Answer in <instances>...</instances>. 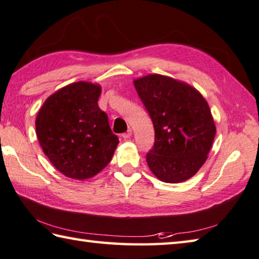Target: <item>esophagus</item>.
<instances>
[{"mask_svg":"<svg viewBox=\"0 0 259 259\" xmlns=\"http://www.w3.org/2000/svg\"><path fill=\"white\" fill-rule=\"evenodd\" d=\"M121 136H123V139H130L131 136H132V130H128L127 132H126V133H124V134H121Z\"/></svg>","mask_w":259,"mask_h":259,"instance_id":"34e87169","label":"esophagus"}]
</instances>
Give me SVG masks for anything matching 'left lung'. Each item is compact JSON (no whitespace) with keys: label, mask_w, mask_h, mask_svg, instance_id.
I'll list each match as a JSON object with an SVG mask.
<instances>
[{"label":"left lung","mask_w":259,"mask_h":259,"mask_svg":"<svg viewBox=\"0 0 259 259\" xmlns=\"http://www.w3.org/2000/svg\"><path fill=\"white\" fill-rule=\"evenodd\" d=\"M133 83L155 131L146 154L150 170L164 183L192 178L207 160L217 133L207 101L194 87L167 75L148 74Z\"/></svg>","instance_id":"obj_1"}]
</instances>
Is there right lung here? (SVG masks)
Masks as SVG:
<instances>
[{
  "label": "right lung",
  "mask_w": 259,
  "mask_h": 259,
  "mask_svg": "<svg viewBox=\"0 0 259 259\" xmlns=\"http://www.w3.org/2000/svg\"><path fill=\"white\" fill-rule=\"evenodd\" d=\"M100 94L98 83L74 82L48 97L37 114L38 142L54 167L69 178L95 177L119 143L98 106Z\"/></svg>",
  "instance_id": "1"
}]
</instances>
